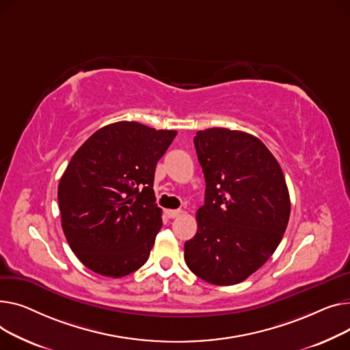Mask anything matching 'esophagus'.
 Wrapping results in <instances>:
<instances>
[{"mask_svg": "<svg viewBox=\"0 0 350 350\" xmlns=\"http://www.w3.org/2000/svg\"><path fill=\"white\" fill-rule=\"evenodd\" d=\"M165 213H167V216H168V217H170V219H175V217H178V216H180V213H182V211H179V209H178V211H171V209H170V211H167V212H165Z\"/></svg>", "mask_w": 350, "mask_h": 350, "instance_id": "34e87169", "label": "esophagus"}]
</instances>
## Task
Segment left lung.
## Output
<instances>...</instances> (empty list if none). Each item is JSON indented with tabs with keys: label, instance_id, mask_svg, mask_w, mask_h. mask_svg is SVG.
<instances>
[{
	"label": "left lung",
	"instance_id": "obj_1",
	"mask_svg": "<svg viewBox=\"0 0 350 350\" xmlns=\"http://www.w3.org/2000/svg\"><path fill=\"white\" fill-rule=\"evenodd\" d=\"M193 142L206 192L185 261L206 282L239 284L278 247L291 212L288 188L278 161L252 134L208 129Z\"/></svg>",
	"mask_w": 350,
	"mask_h": 350
}]
</instances>
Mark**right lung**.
Here are the masks:
<instances>
[{"label": "right lung", "mask_w": 350, "mask_h": 350, "mask_svg": "<svg viewBox=\"0 0 350 350\" xmlns=\"http://www.w3.org/2000/svg\"><path fill=\"white\" fill-rule=\"evenodd\" d=\"M175 135L118 121L97 130L72 157L57 187L62 229L89 270L120 278L148 260L162 226L155 168Z\"/></svg>", "instance_id": "1"}]
</instances>
